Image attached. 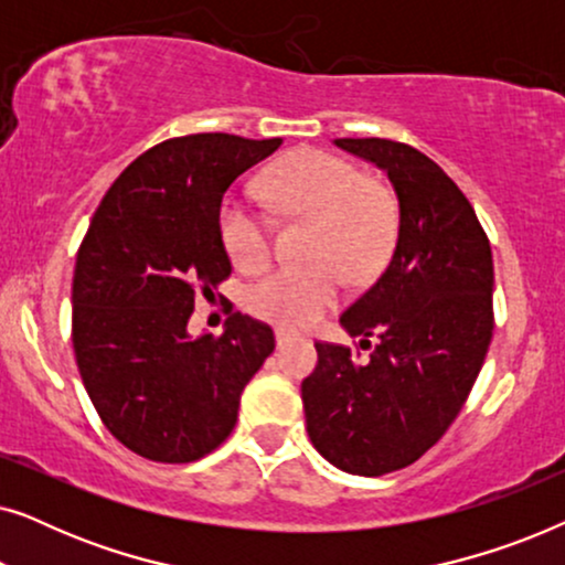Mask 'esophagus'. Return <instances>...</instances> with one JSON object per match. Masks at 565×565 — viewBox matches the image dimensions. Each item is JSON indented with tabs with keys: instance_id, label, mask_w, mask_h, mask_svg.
Here are the masks:
<instances>
[{
	"instance_id": "esophagus-1",
	"label": "esophagus",
	"mask_w": 565,
	"mask_h": 565,
	"mask_svg": "<svg viewBox=\"0 0 565 565\" xmlns=\"http://www.w3.org/2000/svg\"><path fill=\"white\" fill-rule=\"evenodd\" d=\"M275 342H277V347L288 344L290 342V334L285 329H275Z\"/></svg>"
}]
</instances>
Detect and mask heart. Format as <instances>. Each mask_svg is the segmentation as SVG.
Listing matches in <instances>:
<instances>
[{
    "label": "heart",
    "instance_id": "obj_1",
    "mask_svg": "<svg viewBox=\"0 0 565 565\" xmlns=\"http://www.w3.org/2000/svg\"><path fill=\"white\" fill-rule=\"evenodd\" d=\"M265 188L282 213L313 223L306 244L311 262L269 269L249 285L246 306L269 323L306 329L334 306L339 271L358 285L381 273L396 242V203L352 161L319 149L292 153L267 177ZM218 234L236 267H265L273 244L269 223L257 207L234 195L223 200Z\"/></svg>",
    "mask_w": 565,
    "mask_h": 565
}]
</instances>
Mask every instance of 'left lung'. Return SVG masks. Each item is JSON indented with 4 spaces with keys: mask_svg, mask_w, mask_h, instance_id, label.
<instances>
[{
    "mask_svg": "<svg viewBox=\"0 0 565 565\" xmlns=\"http://www.w3.org/2000/svg\"><path fill=\"white\" fill-rule=\"evenodd\" d=\"M334 143L388 174L398 238L383 275L339 316L360 347L377 337L370 358L319 342L300 396L308 437L331 466L383 476L445 435L481 373L493 331L491 244L458 184L414 146Z\"/></svg>",
    "mask_w": 565,
    "mask_h": 565,
    "instance_id": "left-lung-1",
    "label": "left lung"
}]
</instances>
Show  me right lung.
I'll list each match as a JSON object with an SVG mask.
<instances>
[{"label": "right lung", "instance_id": "1", "mask_svg": "<svg viewBox=\"0 0 565 565\" xmlns=\"http://www.w3.org/2000/svg\"><path fill=\"white\" fill-rule=\"evenodd\" d=\"M282 138L195 134L141 153L107 190L76 254L72 342L110 435L141 458L192 462L234 429L244 385L275 334L231 313L221 337L188 331L195 290L231 275L218 213L231 182Z\"/></svg>", "mask_w": 565, "mask_h": 565}]
</instances>
